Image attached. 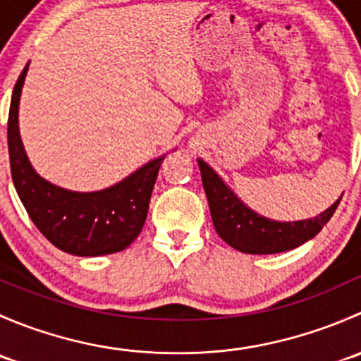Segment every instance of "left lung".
<instances>
[{
	"instance_id": "1",
	"label": "left lung",
	"mask_w": 361,
	"mask_h": 361,
	"mask_svg": "<svg viewBox=\"0 0 361 361\" xmlns=\"http://www.w3.org/2000/svg\"><path fill=\"white\" fill-rule=\"evenodd\" d=\"M202 187L218 235L228 246L250 255L281 253L314 238L336 213L342 195L318 216L298 221H276L255 213L225 185L216 171L197 159Z\"/></svg>"
}]
</instances>
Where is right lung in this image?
Listing matches in <instances>:
<instances>
[{"label": "right lung", "instance_id": "right-lung-1", "mask_svg": "<svg viewBox=\"0 0 361 361\" xmlns=\"http://www.w3.org/2000/svg\"><path fill=\"white\" fill-rule=\"evenodd\" d=\"M29 63L12 94L8 115L10 169L29 218L56 248L76 257H99L126 250L140 235L152 190L166 155L97 192H73L39 176L25 155L19 133V103Z\"/></svg>", "mask_w": 361, "mask_h": 361}]
</instances>
